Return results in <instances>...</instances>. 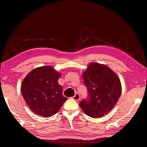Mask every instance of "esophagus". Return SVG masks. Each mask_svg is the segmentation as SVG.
<instances>
[{"label":"esophagus","instance_id":"34e87169","mask_svg":"<svg viewBox=\"0 0 147 147\" xmlns=\"http://www.w3.org/2000/svg\"><path fill=\"white\" fill-rule=\"evenodd\" d=\"M73 99L76 100V101H79L80 100V95L78 93H76L75 94V96L73 97Z\"/></svg>","mask_w":147,"mask_h":147}]
</instances>
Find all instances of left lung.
Returning <instances> with one entry per match:
<instances>
[{"mask_svg":"<svg viewBox=\"0 0 147 147\" xmlns=\"http://www.w3.org/2000/svg\"><path fill=\"white\" fill-rule=\"evenodd\" d=\"M88 97L79 105L91 118H100L112 110L121 96V84L118 76L105 65L90 63L82 74Z\"/></svg>","mask_w":147,"mask_h":147,"instance_id":"obj_1","label":"left lung"}]
</instances>
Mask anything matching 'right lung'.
<instances>
[{"label": "right lung", "instance_id": "add662e5", "mask_svg": "<svg viewBox=\"0 0 147 147\" xmlns=\"http://www.w3.org/2000/svg\"><path fill=\"white\" fill-rule=\"evenodd\" d=\"M60 74L50 66L34 68L22 80V95L34 114L48 118L57 113L67 100L58 80Z\"/></svg>", "mask_w": 147, "mask_h": 147}]
</instances>
